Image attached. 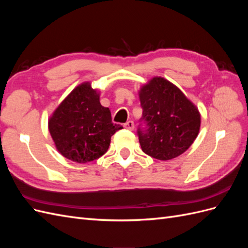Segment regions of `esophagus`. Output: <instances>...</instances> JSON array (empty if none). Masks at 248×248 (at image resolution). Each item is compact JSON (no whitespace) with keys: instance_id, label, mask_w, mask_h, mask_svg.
I'll return each mask as SVG.
<instances>
[{"instance_id":"1","label":"esophagus","mask_w":248,"mask_h":248,"mask_svg":"<svg viewBox=\"0 0 248 248\" xmlns=\"http://www.w3.org/2000/svg\"><path fill=\"white\" fill-rule=\"evenodd\" d=\"M124 127L126 129H128V130H133V128H134V123L132 122V121H128V122H126L125 124H124Z\"/></svg>"}]
</instances>
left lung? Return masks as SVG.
Wrapping results in <instances>:
<instances>
[{"mask_svg":"<svg viewBox=\"0 0 248 248\" xmlns=\"http://www.w3.org/2000/svg\"><path fill=\"white\" fill-rule=\"evenodd\" d=\"M145 129H139L142 152L158 160L183 154L197 139L201 114L191 100L170 80L154 77L139 91Z\"/></svg>","mask_w":248,"mask_h":248,"instance_id":"8db88e82","label":"left lung"}]
</instances>
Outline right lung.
Listing matches in <instances>:
<instances>
[{"mask_svg": "<svg viewBox=\"0 0 248 248\" xmlns=\"http://www.w3.org/2000/svg\"><path fill=\"white\" fill-rule=\"evenodd\" d=\"M100 92L85 81L74 88L48 119V130L59 153L78 163L99 158L110 138L123 127L111 122L108 108L100 104Z\"/></svg>", "mask_w": 248, "mask_h": 248, "instance_id": "right-lung-1", "label": "right lung"}]
</instances>
